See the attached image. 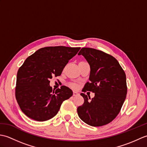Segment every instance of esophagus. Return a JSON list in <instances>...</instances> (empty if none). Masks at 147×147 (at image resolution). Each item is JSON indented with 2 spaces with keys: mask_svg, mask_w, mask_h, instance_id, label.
<instances>
[{
  "mask_svg": "<svg viewBox=\"0 0 147 147\" xmlns=\"http://www.w3.org/2000/svg\"><path fill=\"white\" fill-rule=\"evenodd\" d=\"M79 93L76 92H73V96H77L78 95Z\"/></svg>",
  "mask_w": 147,
  "mask_h": 147,
  "instance_id": "esophagus-1",
  "label": "esophagus"
}]
</instances>
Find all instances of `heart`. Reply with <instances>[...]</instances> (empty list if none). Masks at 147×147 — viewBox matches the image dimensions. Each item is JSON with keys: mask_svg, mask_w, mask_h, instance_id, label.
Returning a JSON list of instances; mask_svg holds the SVG:
<instances>
[{"mask_svg": "<svg viewBox=\"0 0 147 147\" xmlns=\"http://www.w3.org/2000/svg\"><path fill=\"white\" fill-rule=\"evenodd\" d=\"M69 86L70 87H71L72 88H74V89H76L78 88V85L76 83H69Z\"/></svg>", "mask_w": 147, "mask_h": 147, "instance_id": "1", "label": "heart"}]
</instances>
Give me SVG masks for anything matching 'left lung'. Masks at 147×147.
<instances>
[{
	"label": "left lung",
	"mask_w": 147,
	"mask_h": 147,
	"mask_svg": "<svg viewBox=\"0 0 147 147\" xmlns=\"http://www.w3.org/2000/svg\"><path fill=\"white\" fill-rule=\"evenodd\" d=\"M90 66V82L83 92L95 93L90 96L82 93V105L77 109L80 118L92 126H102L113 121L119 113L127 94L126 77L113 56L92 48H82L78 53Z\"/></svg>",
	"instance_id": "1"
}]
</instances>
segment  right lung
<instances>
[{
    "mask_svg": "<svg viewBox=\"0 0 147 147\" xmlns=\"http://www.w3.org/2000/svg\"><path fill=\"white\" fill-rule=\"evenodd\" d=\"M80 49L47 47L40 49L24 62L17 73L16 98L28 117L37 121H47L57 114L62 103L73 95V91L65 86L52 90L49 80L60 76Z\"/></svg>",
    "mask_w": 147,
    "mask_h": 147,
    "instance_id": "1",
    "label": "right lung"
}]
</instances>
